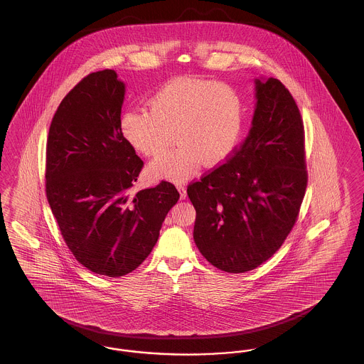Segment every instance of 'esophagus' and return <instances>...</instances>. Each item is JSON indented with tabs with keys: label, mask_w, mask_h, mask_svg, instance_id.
<instances>
[{
	"label": "esophagus",
	"mask_w": 364,
	"mask_h": 364,
	"mask_svg": "<svg viewBox=\"0 0 364 364\" xmlns=\"http://www.w3.org/2000/svg\"><path fill=\"white\" fill-rule=\"evenodd\" d=\"M177 187V190H178V192H180V198L181 199H186V196H187V187H186V184H177L176 186Z\"/></svg>",
	"instance_id": "1"
}]
</instances>
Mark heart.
Listing matches in <instances>:
<instances>
[{
	"label": "heart",
	"mask_w": 364,
	"mask_h": 364,
	"mask_svg": "<svg viewBox=\"0 0 364 364\" xmlns=\"http://www.w3.org/2000/svg\"><path fill=\"white\" fill-rule=\"evenodd\" d=\"M244 104L230 85L214 80L177 79L159 88L149 110L122 113V138L146 156H162L173 143L178 147L156 159L149 172L183 181L199 168L223 162L242 138Z\"/></svg>",
	"instance_id": "obj_1"
}]
</instances>
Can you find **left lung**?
<instances>
[{"instance_id": "obj_1", "label": "left lung", "mask_w": 364, "mask_h": 364, "mask_svg": "<svg viewBox=\"0 0 364 364\" xmlns=\"http://www.w3.org/2000/svg\"><path fill=\"white\" fill-rule=\"evenodd\" d=\"M248 135L223 165L188 186L193 240L226 273H245L276 254L297 220L307 187L299 107L274 77L255 79Z\"/></svg>"}]
</instances>
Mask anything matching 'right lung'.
<instances>
[{
    "mask_svg": "<svg viewBox=\"0 0 364 364\" xmlns=\"http://www.w3.org/2000/svg\"><path fill=\"white\" fill-rule=\"evenodd\" d=\"M125 85L113 70L86 76L54 113L46 144V196L79 263L122 277L154 248L177 203L173 184L134 193L143 161L120 129Z\"/></svg>",
    "mask_w": 364,
    "mask_h": 364,
    "instance_id": "add662e5",
    "label": "right lung"
}]
</instances>
